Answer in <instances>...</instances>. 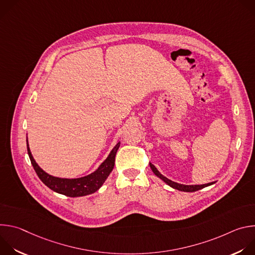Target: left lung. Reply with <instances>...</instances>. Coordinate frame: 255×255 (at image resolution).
I'll return each mask as SVG.
<instances>
[{"mask_svg": "<svg viewBox=\"0 0 255 255\" xmlns=\"http://www.w3.org/2000/svg\"><path fill=\"white\" fill-rule=\"evenodd\" d=\"M152 171L154 172L155 175H157L159 178H161L165 184H167L169 187L175 189V190H178V191H181V192H196V191H199V190H202L208 186H211L213 184H215V181H212V183H209V184H205V185H195V186H187V185H180V184H177V183H174V181L168 179L167 177L163 176L158 170L157 168L152 164V163H149Z\"/></svg>", "mask_w": 255, "mask_h": 255, "instance_id": "1", "label": "left lung"}]
</instances>
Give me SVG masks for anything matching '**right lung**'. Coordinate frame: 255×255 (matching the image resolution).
I'll return each mask as SVG.
<instances>
[{
  "label": "right lung",
  "mask_w": 255,
  "mask_h": 255,
  "mask_svg": "<svg viewBox=\"0 0 255 255\" xmlns=\"http://www.w3.org/2000/svg\"><path fill=\"white\" fill-rule=\"evenodd\" d=\"M119 146H120V142L116 144V146L112 149L111 153L109 154L107 159L99 166V168L96 171L84 177L70 179V178L55 177L46 173L44 170H42L34 160L29 148L28 141H27V151L29 154V158L31 160L34 170L36 171V173H37L38 177L42 180V183L45 186H47L50 190L71 198L83 197V196L93 194L102 187V185L105 183L106 178L109 176V174L111 173V171L114 168L115 156Z\"/></svg>",
  "instance_id": "add662e5"
}]
</instances>
